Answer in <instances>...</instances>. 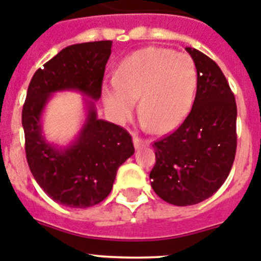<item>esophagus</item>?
Masks as SVG:
<instances>
[{
	"mask_svg": "<svg viewBox=\"0 0 261 261\" xmlns=\"http://www.w3.org/2000/svg\"><path fill=\"white\" fill-rule=\"evenodd\" d=\"M133 143H135L136 150H138V148H142V147H145V146H148V143L150 142H148L147 140H143V138L133 135Z\"/></svg>",
	"mask_w": 261,
	"mask_h": 261,
	"instance_id": "1",
	"label": "esophagus"
}]
</instances>
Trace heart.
<instances>
[{
  "instance_id": "1",
  "label": "heart",
  "mask_w": 261,
  "mask_h": 261,
  "mask_svg": "<svg viewBox=\"0 0 261 261\" xmlns=\"http://www.w3.org/2000/svg\"><path fill=\"white\" fill-rule=\"evenodd\" d=\"M196 84V66L187 54L146 47L120 61L114 79L103 84L102 97L109 115L119 123L130 115L140 97L143 123L164 133L186 118Z\"/></svg>"
}]
</instances>
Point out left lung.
Segmentation results:
<instances>
[{
	"mask_svg": "<svg viewBox=\"0 0 261 261\" xmlns=\"http://www.w3.org/2000/svg\"><path fill=\"white\" fill-rule=\"evenodd\" d=\"M197 70V89L187 118L153 142L151 187L166 202L188 206L206 200L225 182L237 148L234 95L214 60L186 47Z\"/></svg>",
	"mask_w": 261,
	"mask_h": 261,
	"instance_id": "1",
	"label": "left lung"
}]
</instances>
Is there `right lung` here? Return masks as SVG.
Segmentation results:
<instances>
[{"label": "right lung", "instance_id": "add662e5", "mask_svg": "<svg viewBox=\"0 0 261 261\" xmlns=\"http://www.w3.org/2000/svg\"><path fill=\"white\" fill-rule=\"evenodd\" d=\"M111 41L86 42L61 49L34 73L21 113L29 169L39 187L68 207L97 205L111 192L118 168L135 153L125 129L97 118L95 102L78 137L68 147L47 142L41 115L54 92L74 89L97 101L101 97Z\"/></svg>", "mask_w": 261, "mask_h": 261}]
</instances>
